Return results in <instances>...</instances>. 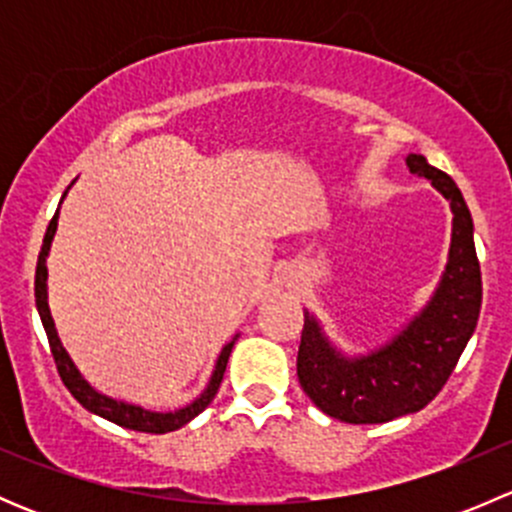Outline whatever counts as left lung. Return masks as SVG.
<instances>
[{
    "label": "left lung",
    "instance_id": "obj_1",
    "mask_svg": "<svg viewBox=\"0 0 512 512\" xmlns=\"http://www.w3.org/2000/svg\"><path fill=\"white\" fill-rule=\"evenodd\" d=\"M406 165L451 205V245L428 302L389 339L366 352H344L317 314L304 309L297 376L304 394L327 416L347 423H384L421 411L443 389L473 337L483 299L473 218L451 175L418 153Z\"/></svg>",
    "mask_w": 512,
    "mask_h": 512
}]
</instances>
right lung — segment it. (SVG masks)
Wrapping results in <instances>:
<instances>
[{
	"label": "right lung",
	"instance_id": "add662e5",
	"mask_svg": "<svg viewBox=\"0 0 512 512\" xmlns=\"http://www.w3.org/2000/svg\"><path fill=\"white\" fill-rule=\"evenodd\" d=\"M71 185H74V183H71ZM71 185H69V188H71ZM66 193H69V190H66ZM66 193L61 195V203H64ZM61 203H59V208H61ZM56 227H59V210H56V215L51 218L49 227H46L44 245H41L39 260H36L34 297H36V312H39L41 324H44V332H46V337H49V347H51V354H54L56 369H59L61 381H64L66 389L71 391V396H74V399L79 401V404L84 406L86 411H91V414L106 418V421H111V423H118V426H123V428H131V431H143V433L175 431V428H180V426H185L188 421H193V418L198 414H203V411L210 406V401L215 399V394H218L220 381H223L225 369H227V359H230L232 347H235V342H237V334L232 337V342L225 344L223 352H220L218 359H215V369H213V374H210L205 389L200 391V394L195 396L190 404L180 406V409H175V411H151V409H143V406H138V404H131V401L106 396L103 391H98L96 386L91 384V381L86 379L84 374H81L79 366L74 364V359H71L69 352H66V347L61 344L59 332H56L54 317H51L49 285H46V280H49L46 260H49L51 242H54Z\"/></svg>",
	"mask_w": 512,
	"mask_h": 512
}]
</instances>
